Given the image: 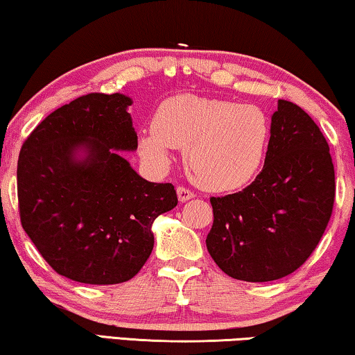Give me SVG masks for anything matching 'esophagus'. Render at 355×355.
Instances as JSON below:
<instances>
[{
	"mask_svg": "<svg viewBox=\"0 0 355 355\" xmlns=\"http://www.w3.org/2000/svg\"><path fill=\"white\" fill-rule=\"evenodd\" d=\"M177 196H178L180 202H187V201H189V199H193L194 194H193L191 189H188L184 187H178L177 188Z\"/></svg>",
	"mask_w": 355,
	"mask_h": 355,
	"instance_id": "esophagus-1",
	"label": "esophagus"
}]
</instances>
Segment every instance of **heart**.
<instances>
[{"label": "heart", "mask_w": 355, "mask_h": 355, "mask_svg": "<svg viewBox=\"0 0 355 355\" xmlns=\"http://www.w3.org/2000/svg\"><path fill=\"white\" fill-rule=\"evenodd\" d=\"M270 123L261 107L228 99L178 94L159 106L154 123L139 135V154L166 172L173 151L184 149L189 175L209 191L243 188L266 157Z\"/></svg>", "instance_id": "obj_1"}]
</instances>
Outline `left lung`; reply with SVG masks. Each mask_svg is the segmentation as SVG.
Returning a JSON list of instances; mask_svg holds the SVG:
<instances>
[{
    "label": "left lung",
    "instance_id": "left-lung-1",
    "mask_svg": "<svg viewBox=\"0 0 355 355\" xmlns=\"http://www.w3.org/2000/svg\"><path fill=\"white\" fill-rule=\"evenodd\" d=\"M334 202L325 137L297 104L278 99L262 172L243 191L211 198L207 251L228 277L273 282L317 248Z\"/></svg>",
    "mask_w": 355,
    "mask_h": 355
}]
</instances>
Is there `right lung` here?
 <instances>
[{
    "instance_id": "add662e5",
    "label": "right lung",
    "mask_w": 355,
    "mask_h": 355,
    "mask_svg": "<svg viewBox=\"0 0 355 355\" xmlns=\"http://www.w3.org/2000/svg\"><path fill=\"white\" fill-rule=\"evenodd\" d=\"M132 98L89 93L49 114L22 144V227L59 275L128 282L154 246L153 223L178 199L172 183L139 177L119 151H137Z\"/></svg>"
}]
</instances>
